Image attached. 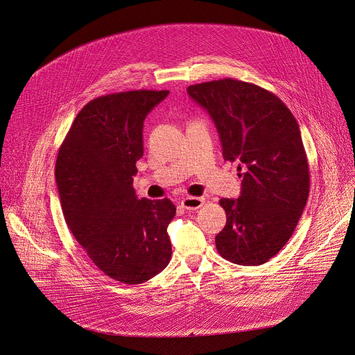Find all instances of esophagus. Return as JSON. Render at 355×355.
Masks as SVG:
<instances>
[{
	"label": "esophagus",
	"instance_id": "34e87169",
	"mask_svg": "<svg viewBox=\"0 0 355 355\" xmlns=\"http://www.w3.org/2000/svg\"><path fill=\"white\" fill-rule=\"evenodd\" d=\"M205 199L203 198H184L180 202V206L186 210H198L203 206Z\"/></svg>",
	"mask_w": 355,
	"mask_h": 355
}]
</instances>
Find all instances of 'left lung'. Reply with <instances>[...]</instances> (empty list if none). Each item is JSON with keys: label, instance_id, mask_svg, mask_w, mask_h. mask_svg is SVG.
I'll list each match as a JSON object with an SVG mask.
<instances>
[{"label": "left lung", "instance_id": "8db88e82", "mask_svg": "<svg viewBox=\"0 0 355 355\" xmlns=\"http://www.w3.org/2000/svg\"><path fill=\"white\" fill-rule=\"evenodd\" d=\"M217 128L224 161L239 162L241 194L221 199L227 223L218 254L239 265H262L292 237L309 198L310 175L300 130L273 93L221 78L187 87Z\"/></svg>", "mask_w": 355, "mask_h": 355}]
</instances>
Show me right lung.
<instances>
[{"mask_svg": "<svg viewBox=\"0 0 355 355\" xmlns=\"http://www.w3.org/2000/svg\"><path fill=\"white\" fill-rule=\"evenodd\" d=\"M168 94L132 90L89 101L58 153L55 176L69 230L100 270L128 285L153 278L172 255L175 205L138 199L132 187L144 121Z\"/></svg>", "mask_w": 355, "mask_h": 355, "instance_id": "1", "label": "right lung"}]
</instances>
